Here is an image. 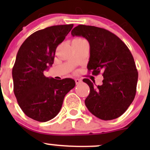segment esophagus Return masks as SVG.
Masks as SVG:
<instances>
[{"instance_id":"34e87169","label":"esophagus","mask_w":150,"mask_h":150,"mask_svg":"<svg viewBox=\"0 0 150 150\" xmlns=\"http://www.w3.org/2000/svg\"><path fill=\"white\" fill-rule=\"evenodd\" d=\"M75 83H76V85H79L82 83V81H81V79H78V78L75 79Z\"/></svg>"}]
</instances>
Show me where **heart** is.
Returning <instances> with one entry per match:
<instances>
[{"instance_id":"obj_1","label":"heart","mask_w":150,"mask_h":150,"mask_svg":"<svg viewBox=\"0 0 150 150\" xmlns=\"http://www.w3.org/2000/svg\"><path fill=\"white\" fill-rule=\"evenodd\" d=\"M78 39H81V38H78Z\"/></svg>"}]
</instances>
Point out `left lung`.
I'll list each match as a JSON object with an SVG mask.
<instances>
[{
	"label": "left lung",
	"instance_id": "obj_1",
	"mask_svg": "<svg viewBox=\"0 0 150 150\" xmlns=\"http://www.w3.org/2000/svg\"><path fill=\"white\" fill-rule=\"evenodd\" d=\"M82 36L90 45L87 68L92 75L102 72V85L88 78L90 93L85 100L91 113L104 120L117 118L127 110L135 97L138 72L134 57L126 45L112 33L94 26L80 25L71 32Z\"/></svg>",
	"mask_w": 150,
	"mask_h": 150
}]
</instances>
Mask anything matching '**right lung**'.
I'll use <instances>...</instances> for the list:
<instances>
[{"label":"right lung","instance_id":"right-lung-1","mask_svg":"<svg viewBox=\"0 0 150 150\" xmlns=\"http://www.w3.org/2000/svg\"><path fill=\"white\" fill-rule=\"evenodd\" d=\"M73 25H55L35 32L18 51L12 69L13 92L23 112L39 122L59 112L65 95L75 86L71 78L56 80L43 74L54 63L56 49Z\"/></svg>","mask_w":150,"mask_h":150}]
</instances>
